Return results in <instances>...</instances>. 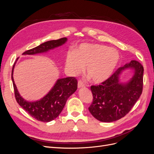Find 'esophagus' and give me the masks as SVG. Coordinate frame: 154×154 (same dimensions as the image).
Masks as SVG:
<instances>
[{
    "label": "esophagus",
    "instance_id": "1",
    "mask_svg": "<svg viewBox=\"0 0 154 154\" xmlns=\"http://www.w3.org/2000/svg\"><path fill=\"white\" fill-rule=\"evenodd\" d=\"M85 86L84 83H83L81 80L78 81V87L80 88H82V87H83Z\"/></svg>",
    "mask_w": 154,
    "mask_h": 154
}]
</instances>
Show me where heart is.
I'll list each match as a JSON object with an SVG mask.
<instances>
[{"label":"heart","instance_id":"heart-1","mask_svg":"<svg viewBox=\"0 0 154 154\" xmlns=\"http://www.w3.org/2000/svg\"><path fill=\"white\" fill-rule=\"evenodd\" d=\"M117 51L98 44H82L75 53L69 51L66 67L73 74H78L86 67V74L92 83L100 84L112 74L119 62Z\"/></svg>","mask_w":154,"mask_h":154}]
</instances>
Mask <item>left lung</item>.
Returning a JSON list of instances; mask_svg holds the SVG:
<instances>
[{
  "label": "left lung",
  "instance_id": "1",
  "mask_svg": "<svg viewBox=\"0 0 154 154\" xmlns=\"http://www.w3.org/2000/svg\"><path fill=\"white\" fill-rule=\"evenodd\" d=\"M128 68L134 75L127 82H120V75ZM142 65L132 60L118 68L112 75L100 85H92L93 101L88 107L91 114L101 122H112L127 115L140 97L143 91Z\"/></svg>",
  "mask_w": 154,
  "mask_h": 154
}]
</instances>
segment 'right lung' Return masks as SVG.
Instances as JSON below:
<instances>
[{"label": "right lung", "instance_id": "right-lung-1", "mask_svg": "<svg viewBox=\"0 0 154 154\" xmlns=\"http://www.w3.org/2000/svg\"><path fill=\"white\" fill-rule=\"evenodd\" d=\"M67 38L48 41L36 48L27 50L23 53L24 55H32L46 53L61 46L66 42ZM18 60V58L17 60ZM16 62L14 63L11 79L17 103L32 118L42 122H49L57 118L61 113L69 97L77 89L78 82L74 77H67L58 79L51 91L42 98L36 101H27L18 92L13 79V69Z\"/></svg>", "mask_w": 154, "mask_h": 154}]
</instances>
